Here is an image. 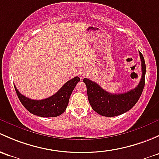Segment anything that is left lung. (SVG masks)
I'll use <instances>...</instances> for the list:
<instances>
[{
  "mask_svg": "<svg viewBox=\"0 0 159 159\" xmlns=\"http://www.w3.org/2000/svg\"><path fill=\"white\" fill-rule=\"evenodd\" d=\"M142 62V78L138 86L133 89L120 94H113L104 90L99 85L92 80L84 78L86 85L88 99L95 112L106 117L119 116L130 110L138 102L145 86V63L139 51Z\"/></svg>",
  "mask_w": 159,
  "mask_h": 159,
  "instance_id": "obj_1",
  "label": "left lung"
}]
</instances>
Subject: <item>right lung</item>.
I'll use <instances>...</instances> for the list:
<instances>
[{
	"label": "right lung",
	"mask_w": 159,
	"mask_h": 159,
	"mask_svg": "<svg viewBox=\"0 0 159 159\" xmlns=\"http://www.w3.org/2000/svg\"><path fill=\"white\" fill-rule=\"evenodd\" d=\"M80 81V79L78 76L73 78L66 82L54 95L41 100L29 99L23 96L16 86L14 88L21 103L31 113L40 117H56L65 112L70 95Z\"/></svg>",
	"instance_id": "obj_1"
}]
</instances>
